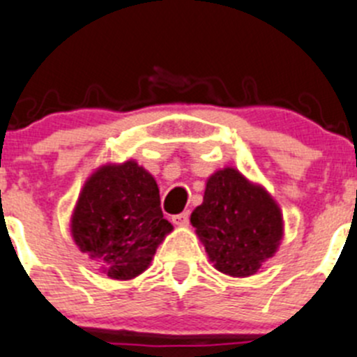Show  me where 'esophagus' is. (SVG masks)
Segmentation results:
<instances>
[{
	"label": "esophagus",
	"instance_id": "obj_1",
	"mask_svg": "<svg viewBox=\"0 0 357 357\" xmlns=\"http://www.w3.org/2000/svg\"><path fill=\"white\" fill-rule=\"evenodd\" d=\"M188 218H190V213L183 211V213H179V215L172 216V222H174L178 227H186V225H188Z\"/></svg>",
	"mask_w": 357,
	"mask_h": 357
}]
</instances>
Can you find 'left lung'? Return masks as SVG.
Listing matches in <instances>:
<instances>
[{"label":"left lung","mask_w":357,"mask_h":357,"mask_svg":"<svg viewBox=\"0 0 357 357\" xmlns=\"http://www.w3.org/2000/svg\"><path fill=\"white\" fill-rule=\"evenodd\" d=\"M190 224L213 266L234 278L255 275L284 238V216L275 199L234 167L209 176Z\"/></svg>","instance_id":"obj_1"}]
</instances>
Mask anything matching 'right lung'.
<instances>
[{
  "mask_svg": "<svg viewBox=\"0 0 357 357\" xmlns=\"http://www.w3.org/2000/svg\"><path fill=\"white\" fill-rule=\"evenodd\" d=\"M172 229L163 218L155 178L135 160L95 169L70 218L75 245L112 280L144 273Z\"/></svg>",
  "mask_w": 357,
  "mask_h": 357,
  "instance_id": "right-lung-1",
  "label": "right lung"
}]
</instances>
